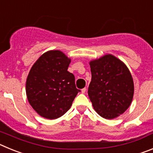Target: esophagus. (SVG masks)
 Segmentation results:
<instances>
[{
  "instance_id": "1",
  "label": "esophagus",
  "mask_w": 153,
  "mask_h": 153,
  "mask_svg": "<svg viewBox=\"0 0 153 153\" xmlns=\"http://www.w3.org/2000/svg\"><path fill=\"white\" fill-rule=\"evenodd\" d=\"M86 88L82 89V90H81V93H86Z\"/></svg>"
}]
</instances>
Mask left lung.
Wrapping results in <instances>:
<instances>
[{"label":"left lung","instance_id":"8db88e82","mask_svg":"<svg viewBox=\"0 0 153 153\" xmlns=\"http://www.w3.org/2000/svg\"><path fill=\"white\" fill-rule=\"evenodd\" d=\"M92 78L88 95L95 111L102 118L120 117L130 106L134 83L126 65L112 54L90 61Z\"/></svg>","mask_w":153,"mask_h":153}]
</instances>
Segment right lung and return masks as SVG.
<instances>
[{"label": "right lung", "mask_w": 153, "mask_h": 153, "mask_svg": "<svg viewBox=\"0 0 153 153\" xmlns=\"http://www.w3.org/2000/svg\"><path fill=\"white\" fill-rule=\"evenodd\" d=\"M70 58L58 50L47 51L31 67L26 81L28 102L40 117L55 120L72 106L79 90L67 71Z\"/></svg>", "instance_id": "1"}]
</instances>
